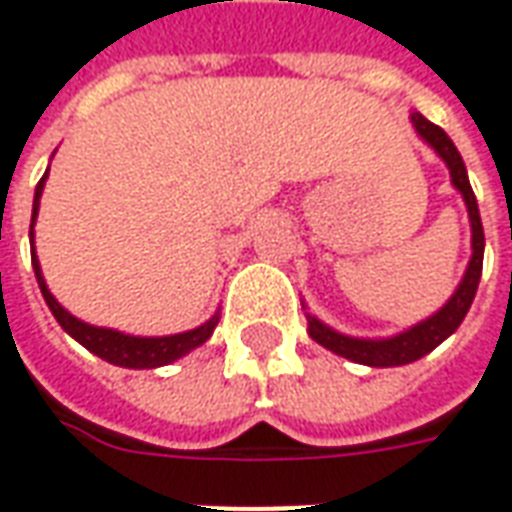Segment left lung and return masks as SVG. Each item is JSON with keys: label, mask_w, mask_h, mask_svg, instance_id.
<instances>
[{"label": "left lung", "mask_w": 512, "mask_h": 512, "mask_svg": "<svg viewBox=\"0 0 512 512\" xmlns=\"http://www.w3.org/2000/svg\"><path fill=\"white\" fill-rule=\"evenodd\" d=\"M412 125L421 133V139L435 147V153L446 161V167L451 172V183L460 189L465 206H468V217H471V262H468V270H465L463 281L457 292L451 295L449 303L440 309L438 315H432L424 323L412 326L404 334L398 337H390V340H357V337H345V334H337L331 331L329 326H323L317 317H312L306 312V329H309V337L320 343L323 348H329L340 357L351 359V362H359V365H370V368H396V365H407V362H415V359L426 357L432 348H438L449 334L457 331V326L463 323L465 312L471 309V301L477 295L479 276H482V253H485V231H482V220H479L477 209V197H474V189L468 183V172H465V164L457 147L451 144V139L443 133V128L432 125L429 119H424L421 114H412Z\"/></svg>", "instance_id": "obj_1"}]
</instances>
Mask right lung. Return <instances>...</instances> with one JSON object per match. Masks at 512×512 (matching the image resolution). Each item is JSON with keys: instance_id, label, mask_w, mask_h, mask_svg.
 I'll list each match as a JSON object with an SVG mask.
<instances>
[{"instance_id": "add662e5", "label": "right lung", "mask_w": 512, "mask_h": 512, "mask_svg": "<svg viewBox=\"0 0 512 512\" xmlns=\"http://www.w3.org/2000/svg\"><path fill=\"white\" fill-rule=\"evenodd\" d=\"M44 181H47V175L35 186L33 222L35 214H38V200H41V192H44ZM33 222H30V250H33ZM33 270L35 278H38V287H41V295H44V301L49 306V312L61 323L63 331L72 334L74 340L83 345V348H88L91 354H97L100 359L111 362V365H119V368H161V365H169V362L181 359L183 354H189L197 345L206 343L211 337V331H214V326L220 323V315H214L209 323H203L197 329L183 331V334H169V337H130V334H122V331L114 329H97V326H88L83 320L69 315L61 303L52 298V292L47 290L44 276H41V264L35 259V250Z\"/></svg>"}]
</instances>
